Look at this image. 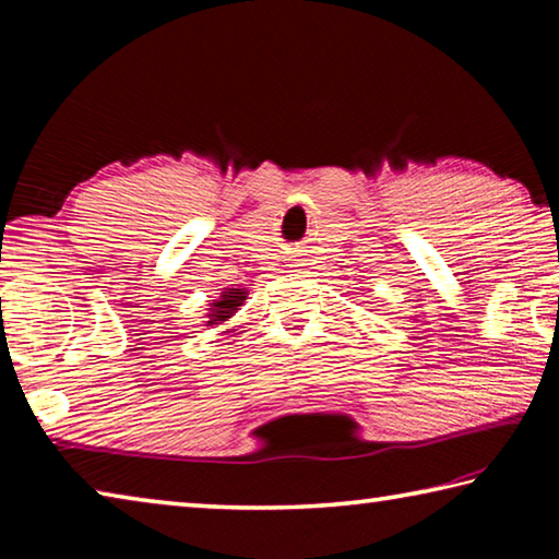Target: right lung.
<instances>
[{
  "mask_svg": "<svg viewBox=\"0 0 559 559\" xmlns=\"http://www.w3.org/2000/svg\"><path fill=\"white\" fill-rule=\"evenodd\" d=\"M246 296H249V290L243 286H226L222 288L219 298L210 302V308H206V328H222V325H229V320L239 313ZM226 335L234 333V328H226L224 330Z\"/></svg>",
  "mask_w": 559,
  "mask_h": 559,
  "instance_id": "1",
  "label": "right lung"
}]
</instances>
